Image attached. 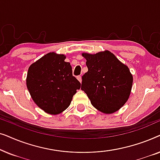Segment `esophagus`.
<instances>
[{
    "mask_svg": "<svg viewBox=\"0 0 160 160\" xmlns=\"http://www.w3.org/2000/svg\"><path fill=\"white\" fill-rule=\"evenodd\" d=\"M77 79H78V81H79L80 82H82V76H77Z\"/></svg>",
    "mask_w": 160,
    "mask_h": 160,
    "instance_id": "esophagus-1",
    "label": "esophagus"
}]
</instances>
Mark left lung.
I'll return each mask as SVG.
<instances>
[{
  "label": "left lung",
  "mask_w": 160,
  "mask_h": 160,
  "mask_svg": "<svg viewBox=\"0 0 160 160\" xmlns=\"http://www.w3.org/2000/svg\"><path fill=\"white\" fill-rule=\"evenodd\" d=\"M82 56L88 71L82 77V90L100 112L110 114L119 110L128 100L132 87L129 68L108 50Z\"/></svg>",
  "instance_id": "left-lung-1"
}]
</instances>
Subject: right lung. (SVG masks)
Masks as SVG:
<instances>
[{"label":"right lung","mask_w":160,"mask_h":160,"mask_svg":"<svg viewBox=\"0 0 160 160\" xmlns=\"http://www.w3.org/2000/svg\"><path fill=\"white\" fill-rule=\"evenodd\" d=\"M65 58L64 54L49 52L28 68L26 84L32 100L52 115L67 109L76 90L81 87Z\"/></svg>","instance_id":"1"}]
</instances>
